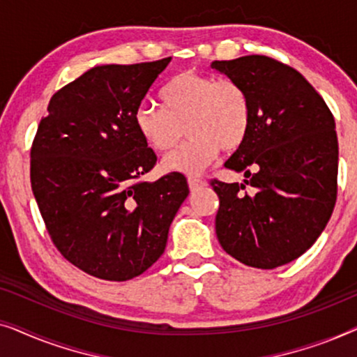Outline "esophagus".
Listing matches in <instances>:
<instances>
[{"label":"esophagus","mask_w":357,"mask_h":357,"mask_svg":"<svg viewBox=\"0 0 357 357\" xmlns=\"http://www.w3.org/2000/svg\"><path fill=\"white\" fill-rule=\"evenodd\" d=\"M188 185H190V190H192V192H198V190L206 187V182L199 177H188Z\"/></svg>","instance_id":"obj_1"}]
</instances>
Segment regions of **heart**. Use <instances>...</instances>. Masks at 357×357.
<instances>
[{
	"label": "heart",
	"instance_id": "1",
	"mask_svg": "<svg viewBox=\"0 0 357 357\" xmlns=\"http://www.w3.org/2000/svg\"><path fill=\"white\" fill-rule=\"evenodd\" d=\"M160 104L162 109L141 104L135 112V125L158 153L174 149L187 128L190 139L162 160L165 172L199 174L221 149L232 153L241 148L250 131V100L232 79L183 71L162 87Z\"/></svg>",
	"mask_w": 357,
	"mask_h": 357
}]
</instances>
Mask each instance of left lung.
<instances>
[{
    "label": "left lung",
    "instance_id": "8db88e82",
    "mask_svg": "<svg viewBox=\"0 0 357 357\" xmlns=\"http://www.w3.org/2000/svg\"><path fill=\"white\" fill-rule=\"evenodd\" d=\"M245 89L248 136L226 160L242 183L213 180L216 234L243 265L273 270L314 245L336 202L338 138L325 100L294 68L263 55L213 61ZM250 194L242 192L246 185Z\"/></svg>",
    "mask_w": 357,
    "mask_h": 357
}]
</instances>
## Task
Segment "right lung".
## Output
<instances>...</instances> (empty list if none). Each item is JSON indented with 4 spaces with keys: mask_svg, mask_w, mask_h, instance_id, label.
<instances>
[{
    "mask_svg": "<svg viewBox=\"0 0 357 357\" xmlns=\"http://www.w3.org/2000/svg\"><path fill=\"white\" fill-rule=\"evenodd\" d=\"M172 58L94 66L56 92L31 151V183L61 255L87 275L128 281L159 260L190 190L154 167L135 112Z\"/></svg>",
    "mask_w": 357,
    "mask_h": 357,
    "instance_id": "obj_1",
    "label": "right lung"
}]
</instances>
